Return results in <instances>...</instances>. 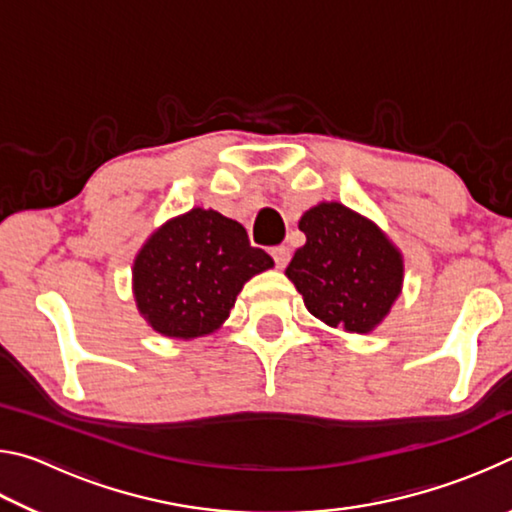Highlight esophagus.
<instances>
[{"mask_svg": "<svg viewBox=\"0 0 512 512\" xmlns=\"http://www.w3.org/2000/svg\"><path fill=\"white\" fill-rule=\"evenodd\" d=\"M271 255H273V259H275V266L277 268H284L289 264V259H291V250L287 248V246H275L273 250H271Z\"/></svg>", "mask_w": 512, "mask_h": 512, "instance_id": "34e87169", "label": "esophagus"}]
</instances>
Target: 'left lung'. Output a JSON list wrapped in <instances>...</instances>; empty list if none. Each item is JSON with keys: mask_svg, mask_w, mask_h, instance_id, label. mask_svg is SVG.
Segmentation results:
<instances>
[{"mask_svg": "<svg viewBox=\"0 0 512 512\" xmlns=\"http://www.w3.org/2000/svg\"><path fill=\"white\" fill-rule=\"evenodd\" d=\"M298 228L307 241L293 255L287 277L309 314L345 332H372L402 293L400 250L370 219L341 203L311 207Z\"/></svg>", "mask_w": 512, "mask_h": 512, "instance_id": "1", "label": "left lung"}]
</instances>
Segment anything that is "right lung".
<instances>
[{"label": "right lung", "instance_id": "right-lung-1", "mask_svg": "<svg viewBox=\"0 0 512 512\" xmlns=\"http://www.w3.org/2000/svg\"><path fill=\"white\" fill-rule=\"evenodd\" d=\"M271 266V255L250 246L244 225L194 207L160 225L137 253V309L169 339L212 334L230 316L250 277Z\"/></svg>", "mask_w": 512, "mask_h": 512}]
</instances>
